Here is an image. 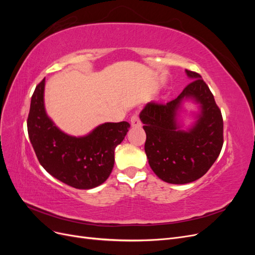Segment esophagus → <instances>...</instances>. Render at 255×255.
<instances>
[{"instance_id": "obj_1", "label": "esophagus", "mask_w": 255, "mask_h": 255, "mask_svg": "<svg viewBox=\"0 0 255 255\" xmlns=\"http://www.w3.org/2000/svg\"><path fill=\"white\" fill-rule=\"evenodd\" d=\"M130 125H132V127L136 128V127H140V120H139V117H138L137 115H134L132 116V118H130Z\"/></svg>"}]
</instances>
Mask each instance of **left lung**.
<instances>
[{
	"mask_svg": "<svg viewBox=\"0 0 255 255\" xmlns=\"http://www.w3.org/2000/svg\"><path fill=\"white\" fill-rule=\"evenodd\" d=\"M192 81L167 104L150 102L139 114L146 135L144 151L153 172L170 184H187L203 176L219 156L223 120L201 75L185 70ZM185 102L198 106L195 122L183 128L179 115Z\"/></svg>",
	"mask_w": 255,
	"mask_h": 255,
	"instance_id": "obj_1",
	"label": "left lung"
}]
</instances>
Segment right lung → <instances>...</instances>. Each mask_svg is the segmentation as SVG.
Listing matches in <instances>:
<instances>
[{"instance_id": "1", "label": "right lung", "mask_w": 255, "mask_h": 255, "mask_svg": "<svg viewBox=\"0 0 255 255\" xmlns=\"http://www.w3.org/2000/svg\"><path fill=\"white\" fill-rule=\"evenodd\" d=\"M43 79L34 91L27 132L40 165L55 179L78 189L103 184L112 173L115 149L125 139L129 123L105 122L84 136L63 132L44 107Z\"/></svg>"}]
</instances>
